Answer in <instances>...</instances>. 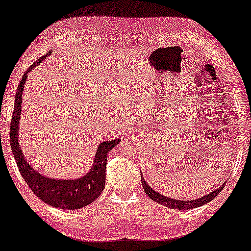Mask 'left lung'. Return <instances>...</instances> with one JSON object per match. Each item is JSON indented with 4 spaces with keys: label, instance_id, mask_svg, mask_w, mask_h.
<instances>
[{
    "label": "left lung",
    "instance_id": "left-lung-1",
    "mask_svg": "<svg viewBox=\"0 0 251 251\" xmlns=\"http://www.w3.org/2000/svg\"><path fill=\"white\" fill-rule=\"evenodd\" d=\"M140 179H142V184H143L144 191L147 195H148V197L150 199L155 201V202H157V203L167 206V207H169V209H174V210L195 209V207H199L201 205H204L206 203L211 202V201L223 191V188L225 187V184L227 183V181H226L221 186L217 187L215 191L205 195V196L201 197V198L194 199V200H178V199H173V198H169L166 196H163V195L155 192L154 189H152L148 185V183L145 181L142 173H140Z\"/></svg>",
    "mask_w": 251,
    "mask_h": 251
}]
</instances>
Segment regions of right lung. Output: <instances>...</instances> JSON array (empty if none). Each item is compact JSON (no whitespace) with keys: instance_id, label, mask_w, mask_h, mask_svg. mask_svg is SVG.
Returning <instances> with one entry per match:
<instances>
[{"instance_id":"right-lung-1","label":"right lung","mask_w":251,"mask_h":251,"mask_svg":"<svg viewBox=\"0 0 251 251\" xmlns=\"http://www.w3.org/2000/svg\"><path fill=\"white\" fill-rule=\"evenodd\" d=\"M49 51L35 62L24 73L20 84L18 85L13 118L10 122V146L15 156L18 169L22 175L24 181L27 183L33 193L44 202L54 207L63 210H76L88 205L100 196L105 186V168L107 162V153L120 139L108 140L101 143L96 152L94 165L89 172L82 178L75 180L52 179L40 175L30 166L23 155L19 144V122L22 104V94L24 84L26 82L27 73L33 70L36 66L44 62L47 56L51 55Z\"/></svg>"}]
</instances>
